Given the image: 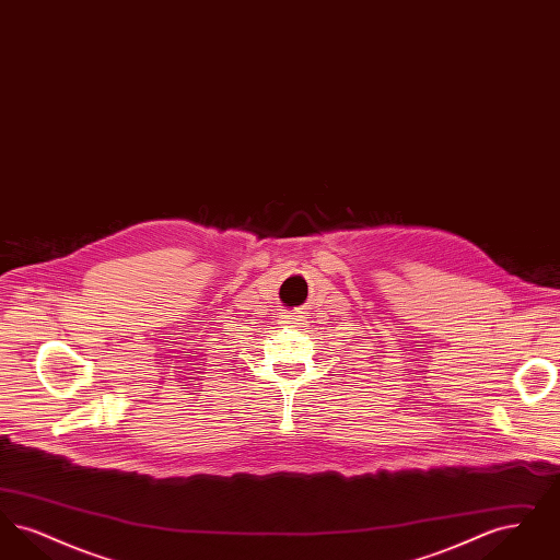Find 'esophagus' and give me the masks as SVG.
<instances>
[{
    "label": "esophagus",
    "mask_w": 560,
    "mask_h": 560,
    "mask_svg": "<svg viewBox=\"0 0 560 560\" xmlns=\"http://www.w3.org/2000/svg\"><path fill=\"white\" fill-rule=\"evenodd\" d=\"M281 323H283L285 327H300V325H302V317L295 315V313H288V315H283Z\"/></svg>",
    "instance_id": "34e87169"
}]
</instances>
